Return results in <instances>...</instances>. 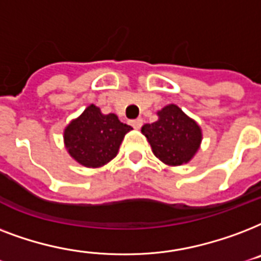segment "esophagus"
<instances>
[{"mask_svg": "<svg viewBox=\"0 0 261 261\" xmlns=\"http://www.w3.org/2000/svg\"><path fill=\"white\" fill-rule=\"evenodd\" d=\"M141 124H143V120H141V118H137V120L130 121V125H132L135 129H140Z\"/></svg>", "mask_w": 261, "mask_h": 261, "instance_id": "34e87169", "label": "esophagus"}]
</instances>
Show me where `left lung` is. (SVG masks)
Listing matches in <instances>:
<instances>
[{
  "label": "left lung",
  "mask_w": 261,
  "mask_h": 261,
  "mask_svg": "<svg viewBox=\"0 0 261 261\" xmlns=\"http://www.w3.org/2000/svg\"><path fill=\"white\" fill-rule=\"evenodd\" d=\"M156 114L158 121L141 126L153 155L167 166L191 162L203 140L200 125L174 103L158 110Z\"/></svg>",
  "instance_id": "obj_1"
}]
</instances>
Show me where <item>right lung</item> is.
Here are the masks:
<instances>
[{
  "label": "right lung",
  "mask_w": 261,
  "mask_h": 261,
  "mask_svg": "<svg viewBox=\"0 0 261 261\" xmlns=\"http://www.w3.org/2000/svg\"><path fill=\"white\" fill-rule=\"evenodd\" d=\"M129 130L132 126L122 124L116 114H103L98 106L90 105L65 126L64 144L79 165L98 169L116 158Z\"/></svg>",
  "instance_id": "obj_1"
}]
</instances>
